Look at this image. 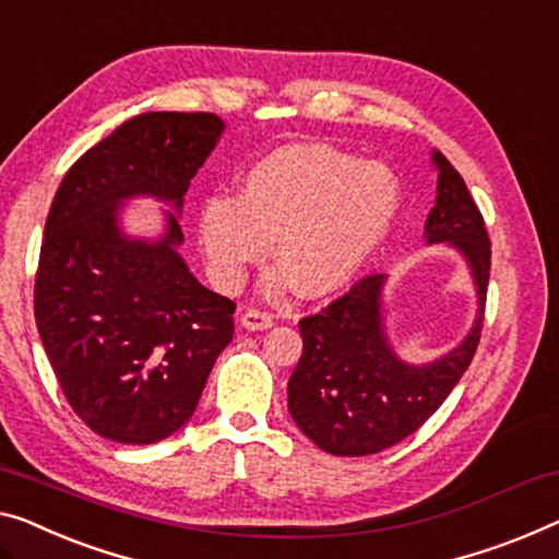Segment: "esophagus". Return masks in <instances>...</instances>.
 <instances>
[{
    "mask_svg": "<svg viewBox=\"0 0 559 559\" xmlns=\"http://www.w3.org/2000/svg\"><path fill=\"white\" fill-rule=\"evenodd\" d=\"M240 326L248 331H265L273 326V316L265 311H255V308H248L246 313H240Z\"/></svg>",
    "mask_w": 559,
    "mask_h": 559,
    "instance_id": "1",
    "label": "esophagus"
}]
</instances>
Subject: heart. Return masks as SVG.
Segmentation results:
<instances>
[{
  "instance_id": "heart-1",
  "label": "heart",
  "mask_w": 559,
  "mask_h": 559,
  "mask_svg": "<svg viewBox=\"0 0 559 559\" xmlns=\"http://www.w3.org/2000/svg\"><path fill=\"white\" fill-rule=\"evenodd\" d=\"M399 188L384 165L321 143H294L261 157L240 178L238 195L200 203L198 238L207 273L223 290H238L269 251L281 258L263 290L298 288L326 296L346 286L396 218Z\"/></svg>"
}]
</instances>
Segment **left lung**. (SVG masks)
I'll return each instance as SVG.
<instances>
[{
    "instance_id": "1",
    "label": "left lung",
    "mask_w": 559,
    "mask_h": 559,
    "mask_svg": "<svg viewBox=\"0 0 559 559\" xmlns=\"http://www.w3.org/2000/svg\"><path fill=\"white\" fill-rule=\"evenodd\" d=\"M437 203L424 238L464 255L477 288V319L460 346L431 364H406L394 354L384 329L386 276H366L321 313L298 321L304 354L288 381V412L298 429L336 456L377 454L414 435L452 394L477 352L485 321L489 248L485 218L462 175L441 153Z\"/></svg>"
}]
</instances>
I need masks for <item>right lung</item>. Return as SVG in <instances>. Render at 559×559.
<instances>
[{
	"mask_svg": "<svg viewBox=\"0 0 559 559\" xmlns=\"http://www.w3.org/2000/svg\"><path fill=\"white\" fill-rule=\"evenodd\" d=\"M226 124L213 112H145L67 170L49 207L35 319L67 402L95 435L153 444L193 416L236 304L190 273L178 248L182 195ZM170 204L160 239H130L119 207Z\"/></svg>",
	"mask_w": 559,
	"mask_h": 559,
	"instance_id": "1",
	"label": "right lung"
}]
</instances>
